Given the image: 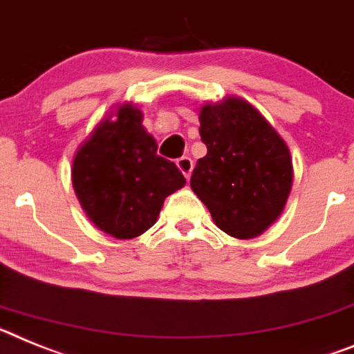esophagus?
<instances>
[{
	"label": "esophagus",
	"instance_id": "esophagus-1",
	"mask_svg": "<svg viewBox=\"0 0 354 354\" xmlns=\"http://www.w3.org/2000/svg\"><path fill=\"white\" fill-rule=\"evenodd\" d=\"M176 165L181 173L185 174L187 180H189L190 174H192V169H194V162H192V158H189V156H181V158H178Z\"/></svg>",
	"mask_w": 354,
	"mask_h": 354
}]
</instances>
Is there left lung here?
Wrapping results in <instances>:
<instances>
[{
    "instance_id": "left-lung-1",
    "label": "left lung",
    "mask_w": 354,
    "mask_h": 354,
    "mask_svg": "<svg viewBox=\"0 0 354 354\" xmlns=\"http://www.w3.org/2000/svg\"><path fill=\"white\" fill-rule=\"evenodd\" d=\"M199 122L208 151L192 171L194 194L224 233L235 239L262 235L290 194L294 171L287 144L241 97L205 104Z\"/></svg>"
}]
</instances>
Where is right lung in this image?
Listing matches in <instances>:
<instances>
[{"instance_id": "1", "label": "right lung", "mask_w": 354, "mask_h": 354, "mask_svg": "<svg viewBox=\"0 0 354 354\" xmlns=\"http://www.w3.org/2000/svg\"><path fill=\"white\" fill-rule=\"evenodd\" d=\"M156 140L131 103L115 109L76 151L73 187L88 219L115 239L142 235L164 199L185 185L174 162L156 155Z\"/></svg>"}]
</instances>
